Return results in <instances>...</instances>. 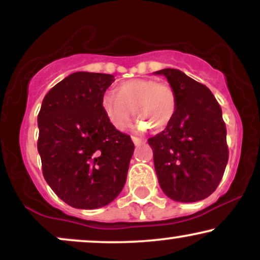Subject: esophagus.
<instances>
[{
  "mask_svg": "<svg viewBox=\"0 0 260 260\" xmlns=\"http://www.w3.org/2000/svg\"><path fill=\"white\" fill-rule=\"evenodd\" d=\"M132 139H133V143L136 145H140V144H143V143H145L144 139L138 138V137H132Z\"/></svg>",
  "mask_w": 260,
  "mask_h": 260,
  "instance_id": "1",
  "label": "esophagus"
}]
</instances>
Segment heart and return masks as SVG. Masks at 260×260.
<instances>
[{
    "instance_id": "obj_1",
    "label": "heart",
    "mask_w": 260,
    "mask_h": 260,
    "mask_svg": "<svg viewBox=\"0 0 260 260\" xmlns=\"http://www.w3.org/2000/svg\"><path fill=\"white\" fill-rule=\"evenodd\" d=\"M147 121L139 122L142 127L151 126L154 129L166 127L174 118L177 109V96L169 83L151 78L131 79L115 88V94L104 95L101 109L116 129H123L132 115Z\"/></svg>"
}]
</instances>
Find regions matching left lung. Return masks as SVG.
Segmentation results:
<instances>
[{
	"label": "left lung",
	"mask_w": 260,
	"mask_h": 260,
	"mask_svg": "<svg viewBox=\"0 0 260 260\" xmlns=\"http://www.w3.org/2000/svg\"><path fill=\"white\" fill-rule=\"evenodd\" d=\"M155 73L168 78L177 96L172 121L148 139L159 184L176 202L202 201L216 189L228 165L221 107L207 86L181 71Z\"/></svg>",
	"instance_id": "8db88e82"
}]
</instances>
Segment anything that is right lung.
<instances>
[{
    "mask_svg": "<svg viewBox=\"0 0 260 260\" xmlns=\"http://www.w3.org/2000/svg\"><path fill=\"white\" fill-rule=\"evenodd\" d=\"M113 80L105 73L71 74L47 92L38 115L43 175L73 208L105 207L126 183L134 144L101 109Z\"/></svg>",
    "mask_w": 260,
    "mask_h": 260,
    "instance_id": "obj_1",
    "label": "right lung"
}]
</instances>
